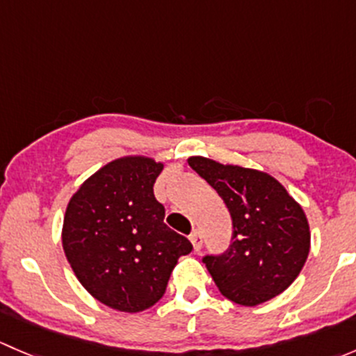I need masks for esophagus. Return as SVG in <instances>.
<instances>
[{
	"label": "esophagus",
	"mask_w": 356,
	"mask_h": 356,
	"mask_svg": "<svg viewBox=\"0 0 356 356\" xmlns=\"http://www.w3.org/2000/svg\"><path fill=\"white\" fill-rule=\"evenodd\" d=\"M189 241L193 243V248H195V251H200L201 246H203V238H201L200 231H193L191 234H189Z\"/></svg>",
	"instance_id": "1"
}]
</instances>
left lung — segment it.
<instances>
[{"label": "left lung", "instance_id": "8db88e82", "mask_svg": "<svg viewBox=\"0 0 356 356\" xmlns=\"http://www.w3.org/2000/svg\"><path fill=\"white\" fill-rule=\"evenodd\" d=\"M188 163L231 213L232 243L224 253L203 257L220 293L234 303L254 307L288 289L310 251L303 208L265 172L203 156H191Z\"/></svg>", "mask_w": 356, "mask_h": 356}]
</instances>
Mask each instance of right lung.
<instances>
[{
    "mask_svg": "<svg viewBox=\"0 0 356 356\" xmlns=\"http://www.w3.org/2000/svg\"><path fill=\"white\" fill-rule=\"evenodd\" d=\"M163 165L125 156L99 168L68 201L63 251L79 282L98 301L136 314L165 294L179 257L193 245L163 222L153 193Z\"/></svg>",
    "mask_w": 356,
    "mask_h": 356,
    "instance_id": "add662e5",
    "label": "right lung"
}]
</instances>
